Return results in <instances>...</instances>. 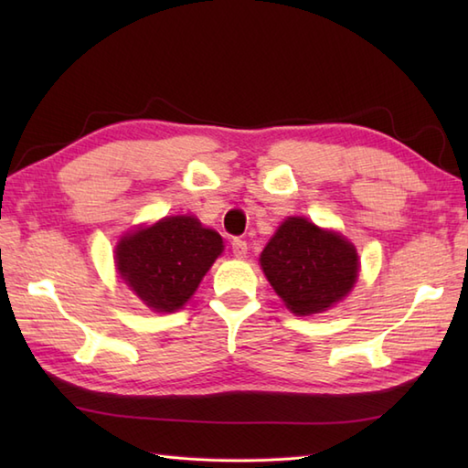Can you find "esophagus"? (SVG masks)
Instances as JSON below:
<instances>
[{"mask_svg": "<svg viewBox=\"0 0 468 468\" xmlns=\"http://www.w3.org/2000/svg\"><path fill=\"white\" fill-rule=\"evenodd\" d=\"M231 250H233L235 257H245L247 255V241L239 239V237H235V239L231 241Z\"/></svg>", "mask_w": 468, "mask_h": 468, "instance_id": "34e87169", "label": "esophagus"}]
</instances>
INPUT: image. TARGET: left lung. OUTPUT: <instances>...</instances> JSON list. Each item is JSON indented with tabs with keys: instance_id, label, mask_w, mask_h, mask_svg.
I'll list each match as a JSON object with an SVG mask.
<instances>
[{
	"instance_id": "1",
	"label": "left lung",
	"mask_w": 468,
	"mask_h": 468,
	"mask_svg": "<svg viewBox=\"0 0 468 468\" xmlns=\"http://www.w3.org/2000/svg\"><path fill=\"white\" fill-rule=\"evenodd\" d=\"M261 267L285 305L297 315H310L352 290L357 253L342 235L290 217L263 250Z\"/></svg>"
}]
</instances>
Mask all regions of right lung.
Returning a JSON list of instances; mask_svg holds the SVG:
<instances>
[{
  "mask_svg": "<svg viewBox=\"0 0 468 468\" xmlns=\"http://www.w3.org/2000/svg\"><path fill=\"white\" fill-rule=\"evenodd\" d=\"M223 251L221 235L195 217H166L116 245L122 280L156 312H175L195 293Z\"/></svg>",
  "mask_w": 468,
  "mask_h": 468,
  "instance_id": "right-lung-1",
  "label": "right lung"
}]
</instances>
